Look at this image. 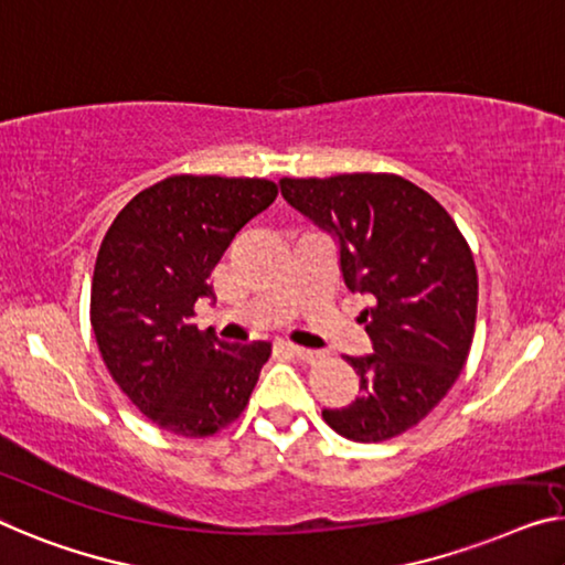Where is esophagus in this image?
Masks as SVG:
<instances>
[{
    "label": "esophagus",
    "mask_w": 565,
    "mask_h": 565,
    "mask_svg": "<svg viewBox=\"0 0 565 565\" xmlns=\"http://www.w3.org/2000/svg\"><path fill=\"white\" fill-rule=\"evenodd\" d=\"M289 355H294L297 360H301V363H315V360L319 358L317 350H307V348H297V344H286L284 348Z\"/></svg>",
    "instance_id": "34e87169"
}]
</instances>
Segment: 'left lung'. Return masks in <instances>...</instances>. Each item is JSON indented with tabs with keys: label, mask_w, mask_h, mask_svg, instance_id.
<instances>
[{
	"label": "left lung",
	"mask_w": 565,
	"mask_h": 565,
	"mask_svg": "<svg viewBox=\"0 0 565 565\" xmlns=\"http://www.w3.org/2000/svg\"><path fill=\"white\" fill-rule=\"evenodd\" d=\"M281 195L340 246L373 355L348 358L360 395L322 418L350 441L393 439L424 420L467 363L477 319V268L465 235L428 192L398 174L294 180Z\"/></svg>",
	"instance_id": "obj_1"
}]
</instances>
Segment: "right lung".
Instances as JSON below:
<instances>
[{"mask_svg": "<svg viewBox=\"0 0 565 565\" xmlns=\"http://www.w3.org/2000/svg\"><path fill=\"white\" fill-rule=\"evenodd\" d=\"M258 177L174 174L141 190L100 243L90 324L116 385L151 424L202 439L246 408L268 342L231 344L192 324L207 276L243 225L276 200Z\"/></svg>", "mask_w": 565, "mask_h": 565, "instance_id": "obj_1", "label": "right lung"}]
</instances>
